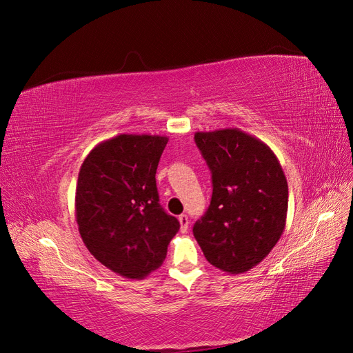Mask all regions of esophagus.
I'll use <instances>...</instances> for the list:
<instances>
[{"mask_svg": "<svg viewBox=\"0 0 353 353\" xmlns=\"http://www.w3.org/2000/svg\"><path fill=\"white\" fill-rule=\"evenodd\" d=\"M178 221H179V230H181V232H187V230H188V216L187 215H179L178 216Z\"/></svg>", "mask_w": 353, "mask_h": 353, "instance_id": "34e87169", "label": "esophagus"}]
</instances>
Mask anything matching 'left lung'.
<instances>
[{
  "label": "left lung",
  "instance_id": "1",
  "mask_svg": "<svg viewBox=\"0 0 353 353\" xmlns=\"http://www.w3.org/2000/svg\"><path fill=\"white\" fill-rule=\"evenodd\" d=\"M212 172L210 205L193 227L208 262L241 274L262 262L285 228L288 185L279 159L239 128L196 132Z\"/></svg>",
  "mask_w": 353,
  "mask_h": 353
}]
</instances>
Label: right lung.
I'll list each match as a JSON object with an SVG mask.
<instances>
[{
    "label": "right lung",
    "mask_w": 353,
    "mask_h": 353,
    "mask_svg": "<svg viewBox=\"0 0 353 353\" xmlns=\"http://www.w3.org/2000/svg\"><path fill=\"white\" fill-rule=\"evenodd\" d=\"M168 137L121 134L81 166L74 213L82 241L105 268L143 280L163 263L179 222L159 203L156 169Z\"/></svg>",
    "instance_id": "add662e5"
}]
</instances>
